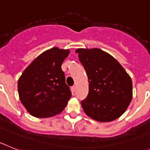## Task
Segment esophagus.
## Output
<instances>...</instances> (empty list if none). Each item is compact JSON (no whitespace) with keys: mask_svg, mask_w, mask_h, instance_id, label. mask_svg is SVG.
Instances as JSON below:
<instances>
[{"mask_svg":"<svg viewBox=\"0 0 150 150\" xmlns=\"http://www.w3.org/2000/svg\"><path fill=\"white\" fill-rule=\"evenodd\" d=\"M75 89H76V88H75V86H73V87H71V92H75Z\"/></svg>","mask_w":150,"mask_h":150,"instance_id":"1","label":"esophagus"}]
</instances>
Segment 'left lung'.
<instances>
[{"instance_id": "left-lung-1", "label": "left lung", "mask_w": 150, "mask_h": 150, "mask_svg": "<svg viewBox=\"0 0 150 150\" xmlns=\"http://www.w3.org/2000/svg\"><path fill=\"white\" fill-rule=\"evenodd\" d=\"M75 53L89 82L88 97L81 101L85 114L100 122L119 118L133 97L130 75L112 56L99 48H79Z\"/></svg>"}]
</instances>
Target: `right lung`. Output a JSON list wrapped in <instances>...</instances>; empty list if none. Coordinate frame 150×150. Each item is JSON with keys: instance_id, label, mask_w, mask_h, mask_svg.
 Wrapping results in <instances>:
<instances>
[{"instance_id": "add662e5", "label": "right lung", "mask_w": 150, "mask_h": 150, "mask_svg": "<svg viewBox=\"0 0 150 150\" xmlns=\"http://www.w3.org/2000/svg\"><path fill=\"white\" fill-rule=\"evenodd\" d=\"M69 53V49L50 48L36 57L19 77V100L32 116L53 117L67 105L71 93L61 66Z\"/></svg>"}]
</instances>
